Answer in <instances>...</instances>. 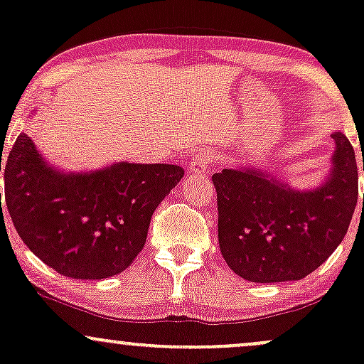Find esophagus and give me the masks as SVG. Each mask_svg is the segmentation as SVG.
<instances>
[{
  "label": "esophagus",
  "instance_id": "34e87169",
  "mask_svg": "<svg viewBox=\"0 0 364 364\" xmlns=\"http://www.w3.org/2000/svg\"><path fill=\"white\" fill-rule=\"evenodd\" d=\"M211 160H213V156H211L210 153H204V151H201V153H198L193 158V160H191V163H189L191 173L201 175V173H204V171H208V168H210Z\"/></svg>",
  "mask_w": 364,
  "mask_h": 364
}]
</instances>
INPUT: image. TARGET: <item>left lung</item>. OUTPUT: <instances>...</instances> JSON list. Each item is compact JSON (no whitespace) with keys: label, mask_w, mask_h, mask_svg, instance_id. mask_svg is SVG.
<instances>
[{"label":"left lung","mask_w":364,"mask_h":364,"mask_svg":"<svg viewBox=\"0 0 364 364\" xmlns=\"http://www.w3.org/2000/svg\"><path fill=\"white\" fill-rule=\"evenodd\" d=\"M332 139V171L318 189L296 191L256 168L211 175L220 251L244 280H301L342 242L358 203V165L349 139L342 132Z\"/></svg>","instance_id":"obj_1"}]
</instances>
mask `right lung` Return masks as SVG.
Listing matches in <instances>:
<instances>
[{
    "mask_svg": "<svg viewBox=\"0 0 364 364\" xmlns=\"http://www.w3.org/2000/svg\"><path fill=\"white\" fill-rule=\"evenodd\" d=\"M182 177L178 165L127 161L65 173L22 132L5 165V206L20 239L48 267L70 279L101 280L132 264L154 210Z\"/></svg>",
    "mask_w": 364,
    "mask_h": 364,
    "instance_id": "right-lung-1",
    "label": "right lung"
}]
</instances>
